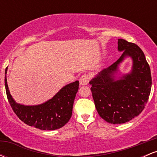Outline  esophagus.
Masks as SVG:
<instances>
[{
  "mask_svg": "<svg viewBox=\"0 0 157 157\" xmlns=\"http://www.w3.org/2000/svg\"><path fill=\"white\" fill-rule=\"evenodd\" d=\"M90 77L88 75H83L80 78V84L81 86H86L88 85L89 82Z\"/></svg>",
  "mask_w": 157,
  "mask_h": 157,
  "instance_id": "obj_1",
  "label": "esophagus"
}]
</instances>
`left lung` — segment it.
Returning <instances> with one entry per match:
<instances>
[{"label":"left lung","mask_w":157,"mask_h":157,"mask_svg":"<svg viewBox=\"0 0 157 157\" xmlns=\"http://www.w3.org/2000/svg\"><path fill=\"white\" fill-rule=\"evenodd\" d=\"M118 51L123 52L114 63L104 68L89 82L99 115L111 124L125 123L145 109L151 89V75L143 52L137 45L118 39ZM131 57L132 71L116 78L118 66Z\"/></svg>","instance_id":"1"}]
</instances>
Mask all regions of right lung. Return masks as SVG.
I'll use <instances>...</instances> for the list:
<instances>
[{"label":"right lung","mask_w":157,"mask_h":157,"mask_svg":"<svg viewBox=\"0 0 157 157\" xmlns=\"http://www.w3.org/2000/svg\"><path fill=\"white\" fill-rule=\"evenodd\" d=\"M7 73V68L5 75ZM5 88L11 107L21 121L40 130H56L68 122L72 114L73 104L79 89V81L66 85L48 101L36 105L17 103L12 98L5 75Z\"/></svg>","instance_id":"obj_1"}]
</instances>
